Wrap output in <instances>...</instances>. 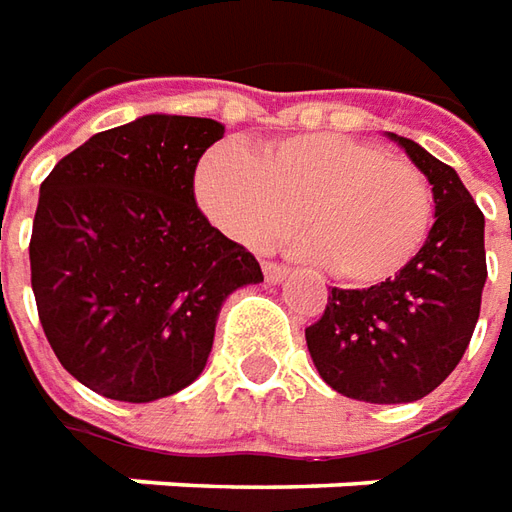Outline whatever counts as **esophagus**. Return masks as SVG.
<instances>
[{
  "label": "esophagus",
  "instance_id": "1",
  "mask_svg": "<svg viewBox=\"0 0 512 512\" xmlns=\"http://www.w3.org/2000/svg\"><path fill=\"white\" fill-rule=\"evenodd\" d=\"M262 270H264V278H267L270 284H281V281H286V278H289V270L275 262H264Z\"/></svg>",
  "mask_w": 512,
  "mask_h": 512
}]
</instances>
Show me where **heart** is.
Listing matches in <instances>:
<instances>
[{"label": "heart", "instance_id": "heart-1", "mask_svg": "<svg viewBox=\"0 0 512 512\" xmlns=\"http://www.w3.org/2000/svg\"><path fill=\"white\" fill-rule=\"evenodd\" d=\"M204 215L226 237L267 248L295 226L297 250L344 284L397 275L433 220L430 181L413 162L344 134H295L259 148H215L195 173Z\"/></svg>", "mask_w": 512, "mask_h": 512}]
</instances>
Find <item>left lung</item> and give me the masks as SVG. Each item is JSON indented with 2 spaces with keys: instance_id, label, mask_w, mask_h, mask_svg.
Wrapping results in <instances>:
<instances>
[{
  "instance_id": "obj_1",
  "label": "left lung",
  "mask_w": 512,
  "mask_h": 512,
  "mask_svg": "<svg viewBox=\"0 0 512 512\" xmlns=\"http://www.w3.org/2000/svg\"><path fill=\"white\" fill-rule=\"evenodd\" d=\"M433 187L436 220L394 278L331 289L306 344L320 378L350 400L397 405L438 389L458 366L480 317L485 217L455 170L408 137L386 132Z\"/></svg>"
}]
</instances>
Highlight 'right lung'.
<instances>
[{
  "mask_svg": "<svg viewBox=\"0 0 512 512\" xmlns=\"http://www.w3.org/2000/svg\"><path fill=\"white\" fill-rule=\"evenodd\" d=\"M212 118L151 112L93 134L41 184L32 292L60 364L107 400L154 402L204 372L220 308L262 284L253 253L195 206Z\"/></svg>",
  "mask_w": 512,
  "mask_h": 512,
  "instance_id": "right-lung-1",
  "label": "right lung"
}]
</instances>
